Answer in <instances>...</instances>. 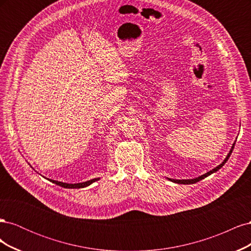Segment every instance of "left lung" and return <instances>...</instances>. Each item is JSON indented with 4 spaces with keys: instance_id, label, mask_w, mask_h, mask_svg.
<instances>
[{
    "instance_id": "left-lung-1",
    "label": "left lung",
    "mask_w": 251,
    "mask_h": 251,
    "mask_svg": "<svg viewBox=\"0 0 251 251\" xmlns=\"http://www.w3.org/2000/svg\"><path fill=\"white\" fill-rule=\"evenodd\" d=\"M234 143H235V141L233 142L232 147H231V149H230V151H229V153L227 154L226 158H225L224 160L222 161V163H220L218 166H216V168H215V169H212L211 171H209V172H207V173H205V174L201 175V176L197 177V178H193V179H182V180H180V179H171V178H166V179H169L170 181L174 182V183H178V184H194V183H196V182H199L200 180H202V179H204V178L208 177L209 175H211V174H214V173L218 172L220 169L222 168V166L226 163V161L228 160V158L230 157V155H231V153H232V150H233V148H234Z\"/></svg>"
}]
</instances>
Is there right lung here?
<instances>
[{"mask_svg": "<svg viewBox=\"0 0 251 251\" xmlns=\"http://www.w3.org/2000/svg\"><path fill=\"white\" fill-rule=\"evenodd\" d=\"M100 178H94V179H91L85 182H80V183H66V182H60V181H56V180H52V179H48L52 183H54L56 185L62 186L64 188H83V187H87L89 185H91L95 181H98Z\"/></svg>", "mask_w": 251, "mask_h": 251, "instance_id": "add662e5", "label": "right lung"}]
</instances>
